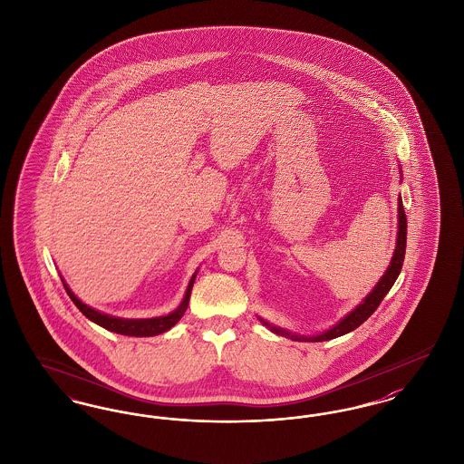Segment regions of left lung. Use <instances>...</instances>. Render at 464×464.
Masks as SVG:
<instances>
[{
  "label": "left lung",
  "mask_w": 464,
  "mask_h": 464,
  "mask_svg": "<svg viewBox=\"0 0 464 464\" xmlns=\"http://www.w3.org/2000/svg\"><path fill=\"white\" fill-rule=\"evenodd\" d=\"M399 231H397V245H395V252H393V257L390 262L389 269L385 271V275L382 276V279L376 283V286L372 288L368 297L364 298L353 313L345 315L338 324H334V328H330L328 332L324 334H315V336H302V334H290L283 328L278 326H273L269 323H266L264 319L262 324H266L271 332H275L276 334L281 336H286V338H292V340H297V342H324V340H332L336 336H342V334H349L353 332L355 328H359L368 317H370L378 305L382 304V300L385 298V295L389 294L390 288L393 286L395 279L399 278L401 275V269H402V264H404V256H406V240H408V219H406V212H404V205H402V198L399 197Z\"/></svg>",
  "instance_id": "left-lung-1"
}]
</instances>
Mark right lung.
Masks as SVG:
<instances>
[{"label": "right lung", "mask_w": 464, "mask_h": 464, "mask_svg": "<svg viewBox=\"0 0 464 464\" xmlns=\"http://www.w3.org/2000/svg\"><path fill=\"white\" fill-rule=\"evenodd\" d=\"M195 276H197V273L189 279L185 298H183V302L179 304V307L176 311H172L170 314L151 317V319H124V317H115V315L103 314L100 311H94L90 305L82 304L79 298L75 297L72 290L67 286V283L63 279L62 281H63V286H65L69 297L74 302L75 307L86 315L90 321L100 324L102 328L113 332V334H126V336H155V334H164L167 330H170L183 317L186 307H188V302H189Z\"/></svg>", "instance_id": "obj_1"}]
</instances>
